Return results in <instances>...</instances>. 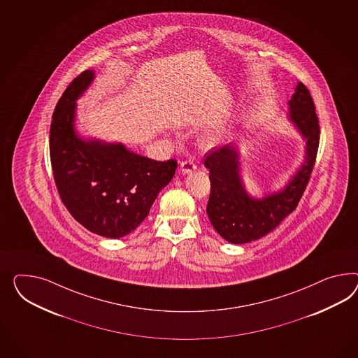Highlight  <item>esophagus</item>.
<instances>
[{
  "instance_id": "esophagus-1",
  "label": "esophagus",
  "mask_w": 358,
  "mask_h": 358,
  "mask_svg": "<svg viewBox=\"0 0 358 358\" xmlns=\"http://www.w3.org/2000/svg\"><path fill=\"white\" fill-rule=\"evenodd\" d=\"M181 171L182 173H192L194 171H196V164L194 163L193 160H185L181 163Z\"/></svg>"
}]
</instances>
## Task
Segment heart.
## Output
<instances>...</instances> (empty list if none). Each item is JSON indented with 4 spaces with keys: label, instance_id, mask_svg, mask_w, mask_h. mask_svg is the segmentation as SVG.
Here are the masks:
<instances>
[{
    "label": "heart",
    "instance_id": "1",
    "mask_svg": "<svg viewBox=\"0 0 358 358\" xmlns=\"http://www.w3.org/2000/svg\"><path fill=\"white\" fill-rule=\"evenodd\" d=\"M224 134H225L224 130H222V129H216V130L210 131L208 134H206V136H204V142H206V145H217L219 142H222V138L225 136Z\"/></svg>",
    "mask_w": 358,
    "mask_h": 358
}]
</instances>
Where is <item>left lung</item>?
Wrapping results in <instances>:
<instances>
[{
	"label": "left lung",
	"mask_w": 358,
	"mask_h": 358,
	"mask_svg": "<svg viewBox=\"0 0 358 358\" xmlns=\"http://www.w3.org/2000/svg\"><path fill=\"white\" fill-rule=\"evenodd\" d=\"M290 121L306 138V157L300 171L280 193L257 201L242 186L238 154L232 145H222L206 154L204 166L210 169L211 194L207 213L215 231L232 243L255 241L272 232L302 198L318 154L319 120L310 91L299 83L289 100Z\"/></svg>",
	"instance_id": "1"
}]
</instances>
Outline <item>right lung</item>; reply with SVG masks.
Returning a JSON list of instances; mask_svg holds the SVG:
<instances>
[{
  "instance_id": "obj_1",
  "label": "right lung",
  "mask_w": 358,
  "mask_h": 358,
  "mask_svg": "<svg viewBox=\"0 0 358 358\" xmlns=\"http://www.w3.org/2000/svg\"><path fill=\"white\" fill-rule=\"evenodd\" d=\"M94 79L85 70L55 108L49 154L59 198L90 232L120 238L145 220L160 190L173 178L177 162H156L122 145L83 141L76 134V100Z\"/></svg>"
}]
</instances>
